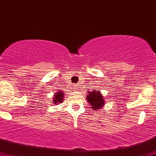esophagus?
<instances>
[{
  "label": "esophagus",
  "mask_w": 156,
  "mask_h": 156,
  "mask_svg": "<svg viewBox=\"0 0 156 156\" xmlns=\"http://www.w3.org/2000/svg\"><path fill=\"white\" fill-rule=\"evenodd\" d=\"M73 88H74L75 90H76V89H77V86H76V85H74V86H73Z\"/></svg>",
  "instance_id": "esophagus-1"
}]
</instances>
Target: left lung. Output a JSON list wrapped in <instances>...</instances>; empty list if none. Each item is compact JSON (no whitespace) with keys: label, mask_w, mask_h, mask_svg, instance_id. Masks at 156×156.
<instances>
[{"label":"left lung","mask_w":156,"mask_h":156,"mask_svg":"<svg viewBox=\"0 0 156 156\" xmlns=\"http://www.w3.org/2000/svg\"><path fill=\"white\" fill-rule=\"evenodd\" d=\"M86 98H87L88 102L91 104L92 110L100 109V107H102V105H104L105 102L104 100V97L100 93V91H98V90L95 91L94 89L91 92H89V95L86 96Z\"/></svg>","instance_id":"1"}]
</instances>
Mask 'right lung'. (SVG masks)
Returning <instances> with one entry per match:
<instances>
[{"label": "right lung", "instance_id": "obj_1", "mask_svg": "<svg viewBox=\"0 0 156 156\" xmlns=\"http://www.w3.org/2000/svg\"><path fill=\"white\" fill-rule=\"evenodd\" d=\"M59 91H60V93L59 92ZM53 99H54L53 104H56V103H58V102H62V101L64 100V99H63V94H62V91H58V92L55 94V98Z\"/></svg>", "mask_w": 156, "mask_h": 156}]
</instances>
